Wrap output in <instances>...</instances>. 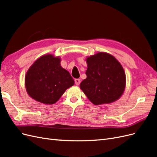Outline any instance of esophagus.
<instances>
[{"label":"esophagus","mask_w":157,"mask_h":157,"mask_svg":"<svg viewBox=\"0 0 157 157\" xmlns=\"http://www.w3.org/2000/svg\"><path fill=\"white\" fill-rule=\"evenodd\" d=\"M75 84L77 85V86H78V85H79L80 83V79H79V78H76V79L75 80Z\"/></svg>","instance_id":"34e87169"}]
</instances>
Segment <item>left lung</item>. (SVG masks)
<instances>
[{"label":"left lung","mask_w":157,"mask_h":157,"mask_svg":"<svg viewBox=\"0 0 157 157\" xmlns=\"http://www.w3.org/2000/svg\"><path fill=\"white\" fill-rule=\"evenodd\" d=\"M86 61L87 77L80 88L89 100L96 105L118 100L126 87V75L119 61L106 52H98Z\"/></svg>","instance_id":"8db88e82"}]
</instances>
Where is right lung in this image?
<instances>
[{"label": "right lung", "instance_id": "add662e5", "mask_svg": "<svg viewBox=\"0 0 157 157\" xmlns=\"http://www.w3.org/2000/svg\"><path fill=\"white\" fill-rule=\"evenodd\" d=\"M60 62L59 57L46 54L33 63L25 77L26 91L31 98L52 105L59 100L66 90L73 86V78Z\"/></svg>", "mask_w": 157, "mask_h": 157}]
</instances>
